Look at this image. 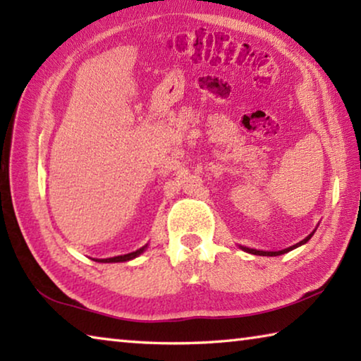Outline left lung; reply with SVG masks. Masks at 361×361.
Listing matches in <instances>:
<instances>
[{"label":"left lung","mask_w":361,"mask_h":361,"mask_svg":"<svg viewBox=\"0 0 361 361\" xmlns=\"http://www.w3.org/2000/svg\"><path fill=\"white\" fill-rule=\"evenodd\" d=\"M314 232H315V231H314ZM314 232H312V234H309L307 237H305L304 240L298 242L296 245L288 247V248H285V250H279V252H262V250H255V248H248V247H240V248L243 250V252H247V253H252V255H259V256H279V255L288 253V252H291V250H295V248H298V247L304 245V243H307V242H309V239H310V237L314 235Z\"/></svg>","instance_id":"1"}]
</instances>
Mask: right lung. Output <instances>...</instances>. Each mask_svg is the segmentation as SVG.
<instances>
[{"instance_id":"obj_1","label":"right lung","mask_w":361,"mask_h":361,"mask_svg":"<svg viewBox=\"0 0 361 361\" xmlns=\"http://www.w3.org/2000/svg\"><path fill=\"white\" fill-rule=\"evenodd\" d=\"M146 247H148V245L138 248V250H135V252H132V253L121 255V256H113V258H106V259H94V261H99V262H124V261H130L133 258H137L138 255H142L145 250H146Z\"/></svg>"}]
</instances>
